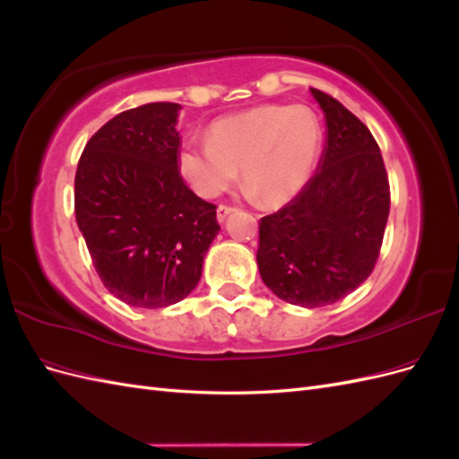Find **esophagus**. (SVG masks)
<instances>
[{"label":"esophagus","mask_w":459,"mask_h":459,"mask_svg":"<svg viewBox=\"0 0 459 459\" xmlns=\"http://www.w3.org/2000/svg\"><path fill=\"white\" fill-rule=\"evenodd\" d=\"M231 212H235V208H233V206H228V204H220V206H218V211H216V218H218L220 224H224L226 218H228Z\"/></svg>","instance_id":"1"}]
</instances>
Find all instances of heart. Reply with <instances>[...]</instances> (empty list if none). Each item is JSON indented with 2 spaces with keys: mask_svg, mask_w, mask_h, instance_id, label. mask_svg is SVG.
I'll list each match as a JSON object with an SVG mask.
<instances>
[{
  "mask_svg": "<svg viewBox=\"0 0 459 459\" xmlns=\"http://www.w3.org/2000/svg\"><path fill=\"white\" fill-rule=\"evenodd\" d=\"M324 130L304 105H262L221 117L208 142L191 140L178 151V170L197 195L214 199L239 174L266 206L293 201L308 184L322 151Z\"/></svg>",
  "mask_w": 459,
  "mask_h": 459,
  "instance_id": "heart-1",
  "label": "heart"
}]
</instances>
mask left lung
<instances>
[{"instance_id": "left-lung-1", "label": "left lung", "mask_w": 459, "mask_h": 459, "mask_svg": "<svg viewBox=\"0 0 459 459\" xmlns=\"http://www.w3.org/2000/svg\"><path fill=\"white\" fill-rule=\"evenodd\" d=\"M310 91L327 124L319 170L281 211L260 220L256 262L275 297L319 308L351 295L373 272L391 191L366 124L331 95Z\"/></svg>"}]
</instances>
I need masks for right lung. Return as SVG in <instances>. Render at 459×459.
Segmentation results:
<instances>
[{
	"label": "right lung",
	"instance_id": "add662e5",
	"mask_svg": "<svg viewBox=\"0 0 459 459\" xmlns=\"http://www.w3.org/2000/svg\"><path fill=\"white\" fill-rule=\"evenodd\" d=\"M179 108L124 110L91 135L76 169V224L93 266L108 293L135 308L184 300L220 231L216 206L178 170Z\"/></svg>",
	"mask_w": 459,
	"mask_h": 459
}]
</instances>
